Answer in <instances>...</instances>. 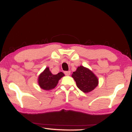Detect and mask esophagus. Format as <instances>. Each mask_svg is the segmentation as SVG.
Segmentation results:
<instances>
[{"instance_id": "1", "label": "esophagus", "mask_w": 132, "mask_h": 132, "mask_svg": "<svg viewBox=\"0 0 132 132\" xmlns=\"http://www.w3.org/2000/svg\"><path fill=\"white\" fill-rule=\"evenodd\" d=\"M64 74H65V75H66V76H69V75H70V74H71V72L69 71H65Z\"/></svg>"}]
</instances>
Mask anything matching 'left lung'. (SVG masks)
<instances>
[{"label":"left lung","mask_w":132,"mask_h":132,"mask_svg":"<svg viewBox=\"0 0 132 132\" xmlns=\"http://www.w3.org/2000/svg\"><path fill=\"white\" fill-rule=\"evenodd\" d=\"M80 90L84 93H88L93 90L99 84L97 77L92 71L83 66H78L76 71L72 75Z\"/></svg>","instance_id":"1"}]
</instances>
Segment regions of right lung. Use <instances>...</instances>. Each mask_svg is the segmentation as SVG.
<instances>
[{
    "mask_svg": "<svg viewBox=\"0 0 132 132\" xmlns=\"http://www.w3.org/2000/svg\"><path fill=\"white\" fill-rule=\"evenodd\" d=\"M63 76H64V74L62 72L57 75H53L49 68L47 67L39 75L38 83L41 88L44 90H51L57 86L59 80Z\"/></svg>",
    "mask_w": 132,
    "mask_h": 132,
    "instance_id": "obj_1",
    "label": "right lung"
}]
</instances>
